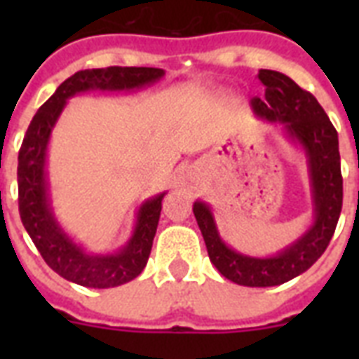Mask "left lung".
I'll return each instance as SVG.
<instances>
[{
    "instance_id": "8db88e82",
    "label": "left lung",
    "mask_w": 359,
    "mask_h": 359,
    "mask_svg": "<svg viewBox=\"0 0 359 359\" xmlns=\"http://www.w3.org/2000/svg\"><path fill=\"white\" fill-rule=\"evenodd\" d=\"M257 78L264 86V98L251 100L255 114L262 119L283 123L287 132L309 156L315 224L278 257L253 259L229 250L219 240L207 205L196 203L194 214L207 244L208 257L224 278L245 287H273L306 272L326 251L343 207V175L337 130L317 98L289 76L276 70H259Z\"/></svg>"
}]
</instances>
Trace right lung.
I'll return each instance as SVG.
<instances>
[{"label":"right lung","instance_id":"obj_1","mask_svg":"<svg viewBox=\"0 0 359 359\" xmlns=\"http://www.w3.org/2000/svg\"><path fill=\"white\" fill-rule=\"evenodd\" d=\"M162 69L149 67H106L80 70L57 87L42 104L25 132L18 152V210L22 224L46 264L61 278L91 289H109L137 278L151 255L162 210V196L147 201L140 210L135 233L121 253L109 257L87 255L61 233L48 207L44 162L53 124L67 98L89 89L123 91L147 86L162 78Z\"/></svg>","mask_w":359,"mask_h":359}]
</instances>
